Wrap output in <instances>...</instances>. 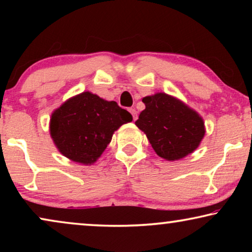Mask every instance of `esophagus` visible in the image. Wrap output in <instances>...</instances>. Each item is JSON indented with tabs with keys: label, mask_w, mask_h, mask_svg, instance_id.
<instances>
[{
	"label": "esophagus",
	"mask_w": 252,
	"mask_h": 252,
	"mask_svg": "<svg viewBox=\"0 0 252 252\" xmlns=\"http://www.w3.org/2000/svg\"><path fill=\"white\" fill-rule=\"evenodd\" d=\"M128 111H129L130 113H132V116H133V120H134V122H135V120L137 119V112H136V110L134 109V108H130V109L128 110Z\"/></svg>",
	"instance_id": "1"
}]
</instances>
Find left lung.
Returning <instances> with one entry per match:
<instances>
[{
	"label": "left lung",
	"mask_w": 252,
	"mask_h": 252,
	"mask_svg": "<svg viewBox=\"0 0 252 252\" xmlns=\"http://www.w3.org/2000/svg\"><path fill=\"white\" fill-rule=\"evenodd\" d=\"M146 109L135 125L146 133L158 156L178 160L191 154L205 134L204 122L195 110L165 93L142 98Z\"/></svg>",
	"instance_id": "1"
}]
</instances>
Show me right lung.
Returning a JSON list of instances; mask_svg holds the SVG:
<instances>
[{"label": "right lung", "instance_id": "right-lung-1", "mask_svg": "<svg viewBox=\"0 0 252 252\" xmlns=\"http://www.w3.org/2000/svg\"><path fill=\"white\" fill-rule=\"evenodd\" d=\"M132 120V115L115 101L84 92L53 112L50 135L63 156L75 163L91 165L111 142L115 130Z\"/></svg>", "mask_w": 252, "mask_h": 252}]
</instances>
